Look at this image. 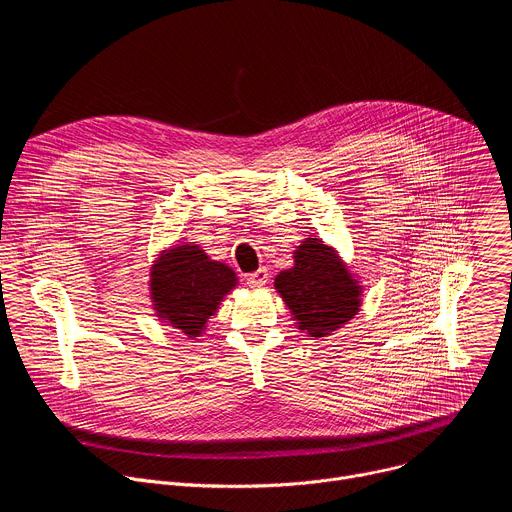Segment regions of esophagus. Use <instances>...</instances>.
Wrapping results in <instances>:
<instances>
[{
	"instance_id": "1",
	"label": "esophagus",
	"mask_w": 512,
	"mask_h": 512,
	"mask_svg": "<svg viewBox=\"0 0 512 512\" xmlns=\"http://www.w3.org/2000/svg\"><path fill=\"white\" fill-rule=\"evenodd\" d=\"M267 277H269L267 269H257V271L249 273L245 279H247V283H249L251 287H261V285L267 283Z\"/></svg>"
}]
</instances>
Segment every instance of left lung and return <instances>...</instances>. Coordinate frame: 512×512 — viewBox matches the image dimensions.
<instances>
[{
  "label": "left lung",
  "mask_w": 512,
  "mask_h": 512,
  "mask_svg": "<svg viewBox=\"0 0 512 512\" xmlns=\"http://www.w3.org/2000/svg\"><path fill=\"white\" fill-rule=\"evenodd\" d=\"M294 261V267L275 277V289L302 332L322 338L356 316L360 285L332 247L306 239Z\"/></svg>",
  "instance_id": "1"
}]
</instances>
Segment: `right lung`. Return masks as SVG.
<instances>
[{
    "mask_svg": "<svg viewBox=\"0 0 512 512\" xmlns=\"http://www.w3.org/2000/svg\"><path fill=\"white\" fill-rule=\"evenodd\" d=\"M152 302L158 318L188 338L202 334L208 318L237 285V275L221 261H212L198 245L164 251L150 275Z\"/></svg>",
    "mask_w": 512,
    "mask_h": 512,
    "instance_id": "obj_1",
    "label": "right lung"
}]
</instances>
